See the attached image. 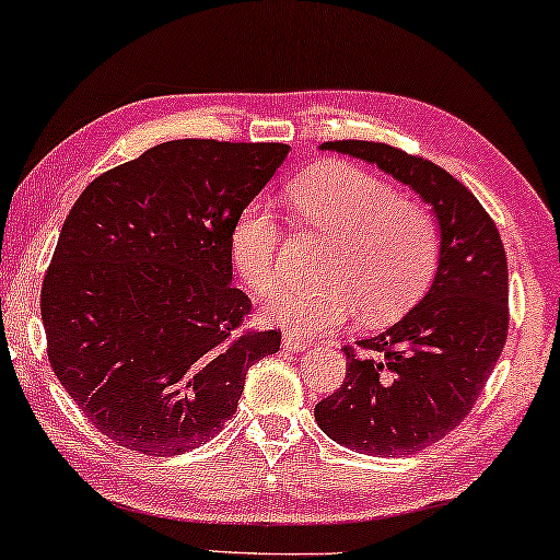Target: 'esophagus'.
<instances>
[{"label":"esophagus","mask_w":560,"mask_h":560,"mask_svg":"<svg viewBox=\"0 0 560 560\" xmlns=\"http://www.w3.org/2000/svg\"><path fill=\"white\" fill-rule=\"evenodd\" d=\"M282 347H285L288 351H305L311 343H308V339H303V336H298V334H285L282 336Z\"/></svg>","instance_id":"34e87169"}]
</instances>
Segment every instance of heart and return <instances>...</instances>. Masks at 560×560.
I'll use <instances>...</instances> for the list:
<instances>
[{"label":"heart","instance_id":"1","mask_svg":"<svg viewBox=\"0 0 560 560\" xmlns=\"http://www.w3.org/2000/svg\"><path fill=\"white\" fill-rule=\"evenodd\" d=\"M303 229L326 236L316 282H285L267 298L265 316L298 334H326L359 313L362 326L405 316L439 272L441 226L425 206L347 163H326L288 190ZM280 221L265 203L244 206L232 226L236 270L255 293L278 282Z\"/></svg>","mask_w":560,"mask_h":560}]
</instances>
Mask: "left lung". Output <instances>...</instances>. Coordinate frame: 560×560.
I'll use <instances>...</instances> for the list:
<instances>
[{
  "label": "left lung",
  "instance_id": "obj_1",
  "mask_svg": "<svg viewBox=\"0 0 560 560\" xmlns=\"http://www.w3.org/2000/svg\"><path fill=\"white\" fill-rule=\"evenodd\" d=\"M320 150L377 165L410 186L441 226V262L416 308L359 351L347 380L313 410L328 439L370 456L418 454L454 431L477 402L508 339V255L469 188L431 160L382 142L336 140Z\"/></svg>",
  "mask_w": 560,
  "mask_h": 560
}]
</instances>
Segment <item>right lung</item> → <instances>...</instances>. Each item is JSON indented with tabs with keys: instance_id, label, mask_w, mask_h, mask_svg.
<instances>
[{
	"instance_id": "1",
	"label": "right lung",
	"mask_w": 560,
	"mask_h": 560,
	"mask_svg": "<svg viewBox=\"0 0 560 560\" xmlns=\"http://www.w3.org/2000/svg\"><path fill=\"white\" fill-rule=\"evenodd\" d=\"M280 142L173 140L73 203L43 280L52 372L91 425L137 454L211 441L280 331L244 328L232 226L288 158Z\"/></svg>"
}]
</instances>
